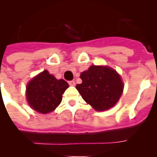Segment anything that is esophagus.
<instances>
[{"instance_id":"obj_1","label":"esophagus","mask_w":157,"mask_h":157,"mask_svg":"<svg viewBox=\"0 0 157 157\" xmlns=\"http://www.w3.org/2000/svg\"><path fill=\"white\" fill-rule=\"evenodd\" d=\"M69 85H70L71 86H75V81H70V82H69Z\"/></svg>"}]
</instances>
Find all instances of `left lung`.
Masks as SVG:
<instances>
[{
    "label": "left lung",
    "instance_id": "1",
    "mask_svg": "<svg viewBox=\"0 0 157 157\" xmlns=\"http://www.w3.org/2000/svg\"><path fill=\"white\" fill-rule=\"evenodd\" d=\"M82 80L77 84L82 98L93 109L104 112L112 109L121 98L124 88L120 75L107 65H91L80 75Z\"/></svg>",
    "mask_w": 157,
    "mask_h": 157
}]
</instances>
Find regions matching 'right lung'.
I'll list each match as a JSON object with an SVG mask.
<instances>
[{
  "label": "right lung",
  "instance_id": "right-lung-1",
  "mask_svg": "<svg viewBox=\"0 0 157 157\" xmlns=\"http://www.w3.org/2000/svg\"><path fill=\"white\" fill-rule=\"evenodd\" d=\"M68 83L57 79L47 70L33 77L26 87V99L33 110L41 114L53 112L62 101V95L68 88Z\"/></svg>",
  "mask_w": 157,
  "mask_h": 157
}]
</instances>
